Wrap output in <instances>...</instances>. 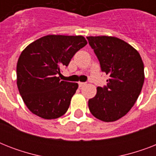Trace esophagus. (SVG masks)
I'll list each match as a JSON object with an SVG mask.
<instances>
[{
    "instance_id": "obj_1",
    "label": "esophagus",
    "mask_w": 156,
    "mask_h": 156,
    "mask_svg": "<svg viewBox=\"0 0 156 156\" xmlns=\"http://www.w3.org/2000/svg\"><path fill=\"white\" fill-rule=\"evenodd\" d=\"M78 85H79V87H83V86L86 85V83H78Z\"/></svg>"
}]
</instances>
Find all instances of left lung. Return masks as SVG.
<instances>
[{
	"label": "left lung",
	"mask_w": 156,
	"mask_h": 156,
	"mask_svg": "<svg viewBox=\"0 0 156 156\" xmlns=\"http://www.w3.org/2000/svg\"><path fill=\"white\" fill-rule=\"evenodd\" d=\"M89 44L108 74L107 86L97 87L88 101L93 116L112 122L121 118L133 106L144 83V65L140 54L124 40L112 36H88Z\"/></svg>",
	"instance_id": "1"
}]
</instances>
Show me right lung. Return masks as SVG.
<instances>
[{"label": "right lung", "instance_id": "1", "mask_svg": "<svg viewBox=\"0 0 156 156\" xmlns=\"http://www.w3.org/2000/svg\"><path fill=\"white\" fill-rule=\"evenodd\" d=\"M82 35H48L30 44L17 64V85L23 102L41 118L56 119L68 110L78 87L61 81V67L68 66L74 54L86 46Z\"/></svg>", "mask_w": 156, "mask_h": 156}]
</instances>
